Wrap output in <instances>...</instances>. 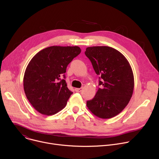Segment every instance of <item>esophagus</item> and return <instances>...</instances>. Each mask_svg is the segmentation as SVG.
<instances>
[{"mask_svg":"<svg viewBox=\"0 0 159 159\" xmlns=\"http://www.w3.org/2000/svg\"><path fill=\"white\" fill-rule=\"evenodd\" d=\"M82 89H83V88H76L75 89V91H77V92H81L82 91Z\"/></svg>","mask_w":159,"mask_h":159,"instance_id":"esophagus-1","label":"esophagus"}]
</instances>
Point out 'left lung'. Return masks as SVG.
Segmentation results:
<instances>
[{
  "label": "left lung",
  "mask_w": 159,
  "mask_h": 159,
  "mask_svg": "<svg viewBox=\"0 0 159 159\" xmlns=\"http://www.w3.org/2000/svg\"><path fill=\"white\" fill-rule=\"evenodd\" d=\"M86 56L99 75L98 88L94 97L87 101L89 110L102 119L112 118L128 105L132 96L134 78L128 60L112 47H88Z\"/></svg>",
  "instance_id": "left-lung-1"
}]
</instances>
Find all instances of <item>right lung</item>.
<instances>
[{
    "instance_id": "right-lung-1",
    "label": "right lung",
    "mask_w": 159,
    "mask_h": 159,
    "mask_svg": "<svg viewBox=\"0 0 159 159\" xmlns=\"http://www.w3.org/2000/svg\"><path fill=\"white\" fill-rule=\"evenodd\" d=\"M81 52L80 47L52 46L32 58L24 77L27 100L39 113L50 116L64 109L73 93L67 87V66Z\"/></svg>"
}]
</instances>
